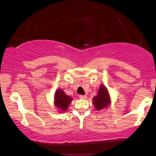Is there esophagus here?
<instances>
[{"label":"esophagus","mask_w":156,"mask_h":156,"mask_svg":"<svg viewBox=\"0 0 156 156\" xmlns=\"http://www.w3.org/2000/svg\"><path fill=\"white\" fill-rule=\"evenodd\" d=\"M86 98H87V96H86V95H80V99H86Z\"/></svg>","instance_id":"esophagus-1"}]
</instances>
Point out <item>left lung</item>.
I'll use <instances>...</instances> for the list:
<instances>
[{
	"label": "left lung",
	"instance_id": "8db88e82",
	"mask_svg": "<svg viewBox=\"0 0 156 156\" xmlns=\"http://www.w3.org/2000/svg\"><path fill=\"white\" fill-rule=\"evenodd\" d=\"M93 102L95 108L98 111L109 106L110 104L109 94L105 86H100L98 95L93 98Z\"/></svg>",
	"mask_w": 156,
	"mask_h": 156
}]
</instances>
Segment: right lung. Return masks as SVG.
<instances>
[{"instance_id": "right-lung-1", "label": "right lung", "mask_w": 156, "mask_h": 156, "mask_svg": "<svg viewBox=\"0 0 156 156\" xmlns=\"http://www.w3.org/2000/svg\"><path fill=\"white\" fill-rule=\"evenodd\" d=\"M72 100V98L67 95L63 90L58 89L55 93L54 104L57 108L61 110V112H60L66 111Z\"/></svg>"}]
</instances>
